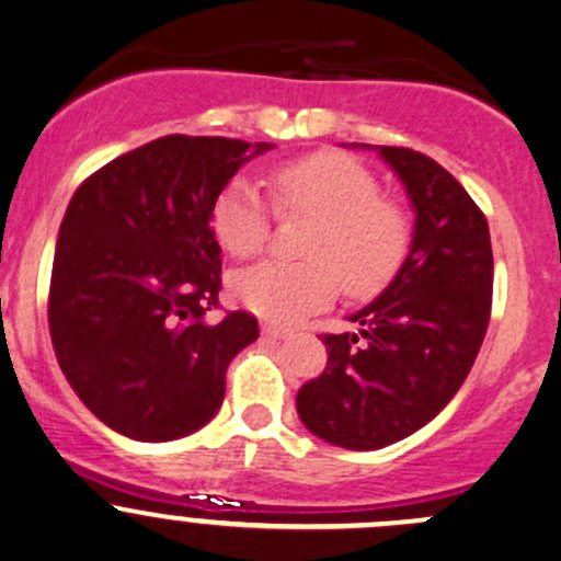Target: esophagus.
I'll list each match as a JSON object with an SVG mask.
<instances>
[{
  "mask_svg": "<svg viewBox=\"0 0 561 561\" xmlns=\"http://www.w3.org/2000/svg\"><path fill=\"white\" fill-rule=\"evenodd\" d=\"M263 335H268V337H287V335H293V330L279 328V324H263Z\"/></svg>",
  "mask_w": 561,
  "mask_h": 561,
  "instance_id": "1",
  "label": "esophagus"
}]
</instances>
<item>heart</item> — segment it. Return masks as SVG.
Returning <instances> with one entry per match:
<instances>
[{
  "label": "heart",
  "instance_id": "b5f03b06",
  "mask_svg": "<svg viewBox=\"0 0 561 561\" xmlns=\"http://www.w3.org/2000/svg\"><path fill=\"white\" fill-rule=\"evenodd\" d=\"M276 210L309 215L300 263L266 261L233 279V293L268 322L290 324L324 309L343 285L351 298H370L399 274L410 255L408 215L380 196V183L365 164L337 151L309 153L271 175ZM210 224L220 248L233 257L263 250L271 207L250 178L237 175L215 196Z\"/></svg>",
  "mask_w": 561,
  "mask_h": 561
}]
</instances>
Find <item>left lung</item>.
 <instances>
[{
    "mask_svg": "<svg viewBox=\"0 0 561 561\" xmlns=\"http://www.w3.org/2000/svg\"><path fill=\"white\" fill-rule=\"evenodd\" d=\"M402 178L415 233L378 300L351 317L359 332L322 335L328 367L298 391L311 434L378 450L426 426L471 373L492 309L488 218L469 191L421 151L380 146Z\"/></svg>",
    "mask_w": 561,
    "mask_h": 561,
    "instance_id": "left-lung-1",
    "label": "left lung"
}]
</instances>
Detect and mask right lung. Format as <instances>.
Here are the masks:
<instances>
[{
    "label": "right lung",
    "instance_id": "obj_1",
    "mask_svg": "<svg viewBox=\"0 0 561 561\" xmlns=\"http://www.w3.org/2000/svg\"><path fill=\"white\" fill-rule=\"evenodd\" d=\"M250 144L164 135L84 178L55 244L47 322L58 365L108 428L170 442L202 428L257 319L218 309L210 210ZM271 144H255L263 153Z\"/></svg>",
    "mask_w": 561,
    "mask_h": 561
}]
</instances>
